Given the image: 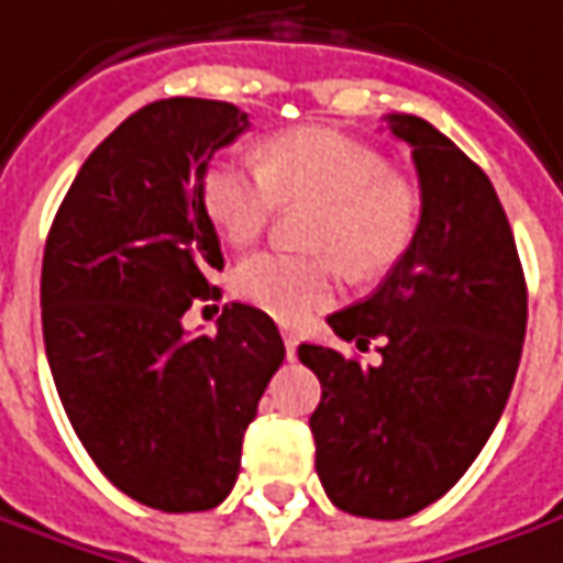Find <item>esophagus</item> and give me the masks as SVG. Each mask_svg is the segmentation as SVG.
Segmentation results:
<instances>
[{"label":"esophagus","mask_w":563,"mask_h":563,"mask_svg":"<svg viewBox=\"0 0 563 563\" xmlns=\"http://www.w3.org/2000/svg\"><path fill=\"white\" fill-rule=\"evenodd\" d=\"M283 345H286V357L296 361V347H298V332L283 330Z\"/></svg>","instance_id":"esophagus-1"}]
</instances>
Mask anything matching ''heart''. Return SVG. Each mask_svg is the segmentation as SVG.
Masks as SVG:
<instances>
[{"label": "heart", "instance_id": "1", "mask_svg": "<svg viewBox=\"0 0 563 563\" xmlns=\"http://www.w3.org/2000/svg\"><path fill=\"white\" fill-rule=\"evenodd\" d=\"M200 200L231 246L258 240L280 206L317 202L308 246L320 255L258 252L233 274L236 296L286 323L330 305L339 265L354 280L397 265L419 224V200L394 178L385 156L320 125L265 141L258 166L240 156L212 159L200 178Z\"/></svg>", "mask_w": 563, "mask_h": 563}]
</instances>
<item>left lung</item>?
Wrapping results in <instances>:
<instances>
[{"instance_id": "obj_1", "label": "left lung", "mask_w": 563, "mask_h": 563, "mask_svg": "<svg viewBox=\"0 0 563 563\" xmlns=\"http://www.w3.org/2000/svg\"><path fill=\"white\" fill-rule=\"evenodd\" d=\"M412 147L422 216L410 250L332 332L382 363L298 345L320 378L311 416L320 484L347 515L397 521L468 472L506 410L527 332V283L490 178L431 122L391 113Z\"/></svg>"}]
</instances>
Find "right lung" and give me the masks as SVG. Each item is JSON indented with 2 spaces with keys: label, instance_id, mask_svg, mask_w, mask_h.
<instances>
[{
  "label": "right lung",
  "instance_id": "right-lung-1",
  "mask_svg": "<svg viewBox=\"0 0 563 563\" xmlns=\"http://www.w3.org/2000/svg\"><path fill=\"white\" fill-rule=\"evenodd\" d=\"M250 129L228 101L141 107L91 151L42 255V335L76 438L141 506L206 511L233 490L243 434L286 347L233 301L216 335L181 317L224 267L200 200L212 153Z\"/></svg>",
  "mask_w": 563,
  "mask_h": 563
}]
</instances>
